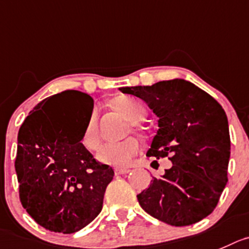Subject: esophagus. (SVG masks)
<instances>
[{
    "mask_svg": "<svg viewBox=\"0 0 249 249\" xmlns=\"http://www.w3.org/2000/svg\"><path fill=\"white\" fill-rule=\"evenodd\" d=\"M129 170L127 169H115V175L116 176H120V175H126L128 174Z\"/></svg>",
    "mask_w": 249,
    "mask_h": 249,
    "instance_id": "obj_1",
    "label": "esophagus"
}]
</instances>
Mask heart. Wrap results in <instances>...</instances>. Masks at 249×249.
Returning <instances> with one entry per match:
<instances>
[{"mask_svg":"<svg viewBox=\"0 0 249 249\" xmlns=\"http://www.w3.org/2000/svg\"><path fill=\"white\" fill-rule=\"evenodd\" d=\"M112 106L118 113L129 122H139L146 115L144 104L132 96H117L112 100ZM82 143L89 150H96L100 145V136L98 132V110L93 108L88 118L87 126L82 137ZM139 150L138 142L134 138H127L116 143L104 144L99 150L98 160L105 165L117 167L128 166L134 155Z\"/></svg>","mask_w":249,"mask_h":249,"instance_id":"obj_1","label":"heart"}]
</instances>
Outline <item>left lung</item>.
I'll return each instance as SVG.
<instances>
[{"instance_id": "1", "label": "left lung", "mask_w": 249, "mask_h": 249, "mask_svg": "<svg viewBox=\"0 0 249 249\" xmlns=\"http://www.w3.org/2000/svg\"><path fill=\"white\" fill-rule=\"evenodd\" d=\"M148 104L159 117L158 133L146 155L170 156L171 169L153 177L137 196L148 214L172 226L200 221L217 205L227 183L230 160L229 122L213 96L184 79L126 87Z\"/></svg>"}]
</instances>
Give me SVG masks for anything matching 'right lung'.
<instances>
[{
  "label": "right lung",
  "mask_w": 249,
  "mask_h": 249,
  "mask_svg": "<svg viewBox=\"0 0 249 249\" xmlns=\"http://www.w3.org/2000/svg\"><path fill=\"white\" fill-rule=\"evenodd\" d=\"M58 96L41 101L27 116L18 132L14 166L28 214L49 231L73 233L101 212L115 172L96 161L80 142L85 128L75 126L73 107L90 115L93 98L78 90Z\"/></svg>",
  "instance_id": "1"
}]
</instances>
